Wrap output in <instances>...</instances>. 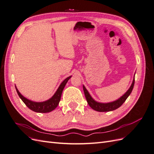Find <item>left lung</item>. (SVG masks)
<instances>
[{
	"label": "left lung",
	"mask_w": 154,
	"mask_h": 154,
	"mask_svg": "<svg viewBox=\"0 0 154 154\" xmlns=\"http://www.w3.org/2000/svg\"><path fill=\"white\" fill-rule=\"evenodd\" d=\"M134 82L135 74L133 79V82L130 88H128V90L122 96H121L119 99L114 101L109 102V103H100V102H97L95 101L90 95L89 92H88V91L86 89V88L84 85H83V88L87 103L88 105H89L93 110L97 112H109L118 109L119 106L123 105V103L126 101V100L127 99V97L130 96V93L132 92L134 85Z\"/></svg>",
	"instance_id": "1"
}]
</instances>
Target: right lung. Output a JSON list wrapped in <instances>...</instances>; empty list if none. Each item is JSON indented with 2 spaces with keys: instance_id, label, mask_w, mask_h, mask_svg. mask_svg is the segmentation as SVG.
Listing matches in <instances>:
<instances>
[{
  "instance_id": "add662e5",
  "label": "right lung",
  "mask_w": 154,
  "mask_h": 154,
  "mask_svg": "<svg viewBox=\"0 0 154 154\" xmlns=\"http://www.w3.org/2000/svg\"><path fill=\"white\" fill-rule=\"evenodd\" d=\"M71 76H70L65 79V80L62 82L61 84L60 85L57 91H56L54 95L51 97L50 99L46 100L45 101L36 102V101H32L31 100H29L28 99H27L24 96H23L20 94V92L17 89L16 86H15V88L18 96L20 97V98L22 100V101L24 102V103L26 104V105L28 107L29 109H31V110L34 112H36L48 113L54 110L58 105L60 99H61V96H62L63 88L65 86H66L68 80L71 78Z\"/></svg>"
}]
</instances>
